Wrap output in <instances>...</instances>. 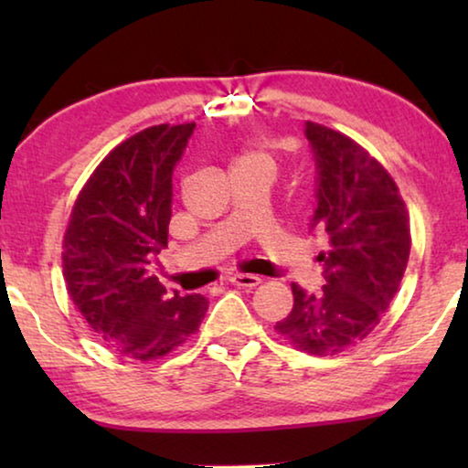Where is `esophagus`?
I'll use <instances>...</instances> for the list:
<instances>
[{
    "instance_id": "34e87169",
    "label": "esophagus",
    "mask_w": 468,
    "mask_h": 468,
    "mask_svg": "<svg viewBox=\"0 0 468 468\" xmlns=\"http://www.w3.org/2000/svg\"><path fill=\"white\" fill-rule=\"evenodd\" d=\"M229 283L242 287V290H253V287H258L261 283V279L255 277V274H232V277H229Z\"/></svg>"
}]
</instances>
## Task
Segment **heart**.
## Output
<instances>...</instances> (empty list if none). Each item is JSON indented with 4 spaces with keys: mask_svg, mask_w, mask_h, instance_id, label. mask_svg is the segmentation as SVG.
Wrapping results in <instances>:
<instances>
[{
    "mask_svg": "<svg viewBox=\"0 0 468 468\" xmlns=\"http://www.w3.org/2000/svg\"><path fill=\"white\" fill-rule=\"evenodd\" d=\"M234 170H261L272 176L277 170V159L266 146H249L234 159Z\"/></svg>",
    "mask_w": 468,
    "mask_h": 468,
    "instance_id": "obj_1",
    "label": "heart"
}]
</instances>
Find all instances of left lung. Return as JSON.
Returning <instances> with one entry per match:
<instances>
[{
  "label": "left lung",
  "instance_id": "obj_1",
  "mask_svg": "<svg viewBox=\"0 0 468 468\" xmlns=\"http://www.w3.org/2000/svg\"><path fill=\"white\" fill-rule=\"evenodd\" d=\"M304 133L317 165L311 228L328 239L317 255L325 285L313 296L292 283L293 309L274 330L304 354L336 356L379 325L407 271L411 226L399 185L364 146L313 121Z\"/></svg>",
  "mask_w": 468,
  "mask_h": 468
}]
</instances>
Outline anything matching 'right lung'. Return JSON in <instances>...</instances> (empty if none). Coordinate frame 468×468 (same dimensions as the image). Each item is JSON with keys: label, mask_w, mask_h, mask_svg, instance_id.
<instances>
[{"label": "right lung", "mask_w": 468, "mask_h": 468, "mask_svg": "<svg viewBox=\"0 0 468 468\" xmlns=\"http://www.w3.org/2000/svg\"><path fill=\"white\" fill-rule=\"evenodd\" d=\"M196 123L153 125L101 159L82 185L63 234L69 298L117 354L149 362L181 347L200 328L202 293L168 296L149 272L168 247L172 170Z\"/></svg>", "instance_id": "add662e5"}]
</instances>
